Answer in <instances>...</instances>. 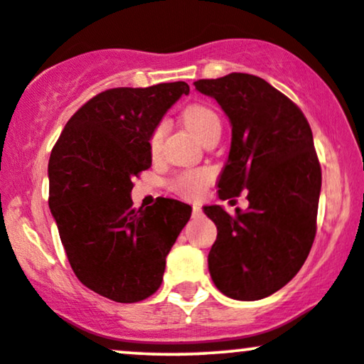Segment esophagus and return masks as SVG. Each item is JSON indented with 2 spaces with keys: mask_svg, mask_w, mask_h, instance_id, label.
Masks as SVG:
<instances>
[{
  "mask_svg": "<svg viewBox=\"0 0 364 364\" xmlns=\"http://www.w3.org/2000/svg\"><path fill=\"white\" fill-rule=\"evenodd\" d=\"M202 215V208L200 205H193V217H200Z\"/></svg>",
  "mask_w": 364,
  "mask_h": 364,
  "instance_id": "obj_1",
  "label": "esophagus"
}]
</instances>
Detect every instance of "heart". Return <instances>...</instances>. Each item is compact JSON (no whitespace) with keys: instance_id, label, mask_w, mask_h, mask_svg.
<instances>
[{"instance_id":"heart-1","label":"heart","mask_w":364,"mask_h":364,"mask_svg":"<svg viewBox=\"0 0 364 364\" xmlns=\"http://www.w3.org/2000/svg\"><path fill=\"white\" fill-rule=\"evenodd\" d=\"M183 121L202 141L208 135H212V133H220L219 116L210 107L203 106V104H193V106L186 107L185 112H183ZM164 133L166 123H159L152 132V136H150V149H152V152H157ZM212 176L214 174H212L210 169L183 171V173L173 178L171 188L181 196H186V198H198V196L203 195L208 183L212 181Z\"/></svg>"}]
</instances>
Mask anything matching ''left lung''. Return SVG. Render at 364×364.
I'll list each match as a JSON object with an SVG mask.
<instances>
[{
	"label": "left lung",
	"mask_w": 364,
	"mask_h": 364,
	"mask_svg": "<svg viewBox=\"0 0 364 364\" xmlns=\"http://www.w3.org/2000/svg\"><path fill=\"white\" fill-rule=\"evenodd\" d=\"M195 89L215 99L231 123L219 198L248 190V208L235 217L203 207L217 225L208 272L223 294L257 301L299 272L315 240L321 169L311 128L294 102L255 75L198 80Z\"/></svg>",
	"instance_id": "left-lung-1"
}]
</instances>
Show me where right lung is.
I'll list each match as a JSON object with an SVG mask.
<instances>
[{"instance_id": "1", "label": "right lung", "mask_w": 364, "mask_h": 364, "mask_svg": "<svg viewBox=\"0 0 364 364\" xmlns=\"http://www.w3.org/2000/svg\"><path fill=\"white\" fill-rule=\"evenodd\" d=\"M185 82L111 89L83 104L49 157V208L75 275L104 298L136 303L159 289L191 215L173 198L133 208V178L152 166L150 136Z\"/></svg>"}]
</instances>
